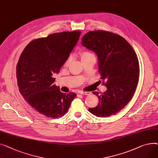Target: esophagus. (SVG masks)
<instances>
[{
	"mask_svg": "<svg viewBox=\"0 0 158 158\" xmlns=\"http://www.w3.org/2000/svg\"><path fill=\"white\" fill-rule=\"evenodd\" d=\"M79 94H83V95H89L90 94V92H87V91H80L79 92Z\"/></svg>",
	"mask_w": 158,
	"mask_h": 158,
	"instance_id": "obj_1",
	"label": "esophagus"
}]
</instances>
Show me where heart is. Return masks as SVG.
<instances>
[{"mask_svg": "<svg viewBox=\"0 0 158 158\" xmlns=\"http://www.w3.org/2000/svg\"><path fill=\"white\" fill-rule=\"evenodd\" d=\"M92 55V54L90 52H88V51H83V52H82L81 53V59H83V58H85V57H89V56H90V55ZM71 59V57L68 59V60H67L66 62V65H68V64L70 62Z\"/></svg>", "mask_w": 158, "mask_h": 158, "instance_id": "obj_1", "label": "heart"}]
</instances>
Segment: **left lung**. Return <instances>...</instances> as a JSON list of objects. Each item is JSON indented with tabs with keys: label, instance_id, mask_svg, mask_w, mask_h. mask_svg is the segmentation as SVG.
I'll return each mask as SVG.
<instances>
[{
	"label": "left lung",
	"instance_id": "1",
	"mask_svg": "<svg viewBox=\"0 0 158 158\" xmlns=\"http://www.w3.org/2000/svg\"><path fill=\"white\" fill-rule=\"evenodd\" d=\"M81 44L97 54L100 79L107 87L100 96L93 92L99 103L89 111L99 117L115 115L129 103L138 85L140 66L136 54L122 36L105 31L87 32Z\"/></svg>",
	"mask_w": 158,
	"mask_h": 158
}]
</instances>
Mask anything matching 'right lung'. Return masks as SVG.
Returning a JSON list of instances; mask_svg holds the SVG:
<instances>
[{"instance_id":"add662e5","label":"right lung","mask_w":158,"mask_h":158,"mask_svg":"<svg viewBox=\"0 0 158 158\" xmlns=\"http://www.w3.org/2000/svg\"><path fill=\"white\" fill-rule=\"evenodd\" d=\"M81 32L53 33L32 40L22 52L16 66L20 94L40 114L52 118L66 114L77 94L62 93L53 83L77 43Z\"/></svg>"}]
</instances>
